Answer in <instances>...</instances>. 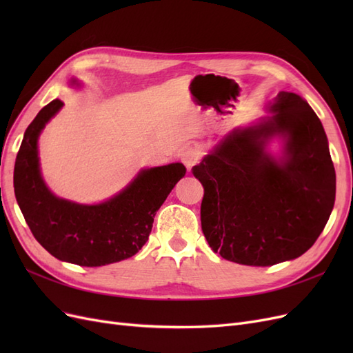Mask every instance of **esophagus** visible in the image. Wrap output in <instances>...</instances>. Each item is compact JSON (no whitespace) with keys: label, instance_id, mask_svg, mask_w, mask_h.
Listing matches in <instances>:
<instances>
[{"label":"esophagus","instance_id":"obj_1","mask_svg":"<svg viewBox=\"0 0 353 353\" xmlns=\"http://www.w3.org/2000/svg\"><path fill=\"white\" fill-rule=\"evenodd\" d=\"M179 157H181V162H183L187 166V169L190 170L194 165L199 163L200 150L194 145H188V147L184 148L183 152H181Z\"/></svg>","mask_w":353,"mask_h":353}]
</instances>
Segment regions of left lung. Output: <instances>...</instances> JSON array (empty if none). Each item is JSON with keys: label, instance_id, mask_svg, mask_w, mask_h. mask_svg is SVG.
I'll return each mask as SVG.
<instances>
[{"label": "left lung", "instance_id": "8db88e82", "mask_svg": "<svg viewBox=\"0 0 353 353\" xmlns=\"http://www.w3.org/2000/svg\"><path fill=\"white\" fill-rule=\"evenodd\" d=\"M272 116L234 130L193 168L203 194V234L223 259L271 266L309 250L336 199V172L321 121L301 95L281 91ZM272 136L285 138L275 159Z\"/></svg>", "mask_w": 353, "mask_h": 353}]
</instances>
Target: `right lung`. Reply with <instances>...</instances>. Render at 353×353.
Instances as JSON below:
<instances>
[{
  "mask_svg": "<svg viewBox=\"0 0 353 353\" xmlns=\"http://www.w3.org/2000/svg\"><path fill=\"white\" fill-rule=\"evenodd\" d=\"M61 108V100H52L25 131L13 178L19 208L37 241L60 261L103 266L131 258L148 240L156 212L185 175V166L143 169L119 194L100 205L59 199L41 176L38 137Z\"/></svg>",
  "mask_w": 353,
  "mask_h": 353,
  "instance_id": "1",
  "label": "right lung"
}]
</instances>
